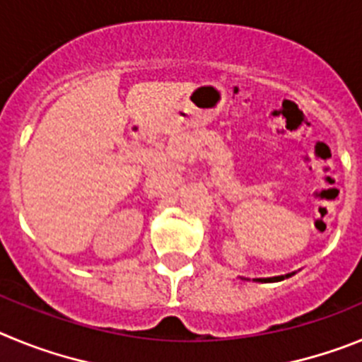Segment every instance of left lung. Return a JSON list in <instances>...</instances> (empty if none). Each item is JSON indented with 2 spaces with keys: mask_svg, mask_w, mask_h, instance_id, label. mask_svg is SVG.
Returning a JSON list of instances; mask_svg holds the SVG:
<instances>
[{
  "mask_svg": "<svg viewBox=\"0 0 362 362\" xmlns=\"http://www.w3.org/2000/svg\"><path fill=\"white\" fill-rule=\"evenodd\" d=\"M284 277L281 276V277H270V279H257V281H264V283H272V281H283Z\"/></svg>",
  "mask_w": 362,
  "mask_h": 362,
  "instance_id": "1",
  "label": "left lung"
}]
</instances>
